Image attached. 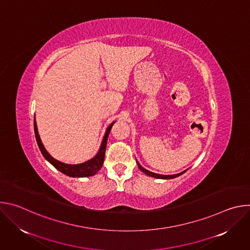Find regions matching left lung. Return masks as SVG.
Here are the masks:
<instances>
[{
	"label": "left lung",
	"instance_id": "8db88e82",
	"mask_svg": "<svg viewBox=\"0 0 250 250\" xmlns=\"http://www.w3.org/2000/svg\"><path fill=\"white\" fill-rule=\"evenodd\" d=\"M137 165H138V168H139L142 172L146 173V175L151 176V177H155V178H160V179H171V178L178 177V176H180V175H182L183 173L186 172V170H185V171H183V172H181V173H178V174H175V175H159V174H155V173H153V172H150V171L145 169L141 165H139L138 162H137Z\"/></svg>",
	"mask_w": 250,
	"mask_h": 250
}]
</instances>
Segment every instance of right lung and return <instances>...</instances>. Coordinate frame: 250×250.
Instances as JSON below:
<instances>
[{
	"mask_svg": "<svg viewBox=\"0 0 250 250\" xmlns=\"http://www.w3.org/2000/svg\"><path fill=\"white\" fill-rule=\"evenodd\" d=\"M115 124L112 123L110 125V126L106 128V131L104 133V139H103V142L101 145V147H100V150L99 152L97 153V155L92 158L91 160H88L84 163H81V164H77V165H70V164H65V163H62L60 161H57L56 159H54L53 157H51L48 152L45 150L42 142L40 138V134H39V131H38V126H37V123H35L34 121V133H35V138H37V142L39 145V147L42 153V155L44 156V158L50 162L56 169H58L60 172H62L63 174L67 175V176H70V177H88V176H92V175H95L103 166V163H104V152H105V146H106V141H108V136L110 134V131L112 129V126L113 125Z\"/></svg>",
	"mask_w": 250,
	"mask_h": 250,
	"instance_id": "1",
	"label": "right lung"
}]
</instances>
